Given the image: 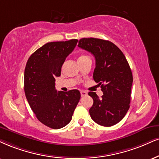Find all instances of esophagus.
Returning <instances> with one entry per match:
<instances>
[{"mask_svg": "<svg viewBox=\"0 0 159 159\" xmlns=\"http://www.w3.org/2000/svg\"><path fill=\"white\" fill-rule=\"evenodd\" d=\"M80 93H81V96L82 97H85V96H86L88 94V93L85 91H80Z\"/></svg>", "mask_w": 159, "mask_h": 159, "instance_id": "34e87169", "label": "esophagus"}]
</instances>
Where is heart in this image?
<instances>
[{"instance_id": "heart-1", "label": "heart", "mask_w": 159, "mask_h": 159, "mask_svg": "<svg viewBox=\"0 0 159 159\" xmlns=\"http://www.w3.org/2000/svg\"><path fill=\"white\" fill-rule=\"evenodd\" d=\"M86 56H85V55H82V56H80V57H79V59H81V58H83V57H85Z\"/></svg>"}]
</instances>
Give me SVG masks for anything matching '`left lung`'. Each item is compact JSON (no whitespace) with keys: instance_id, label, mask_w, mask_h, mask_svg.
Returning a JSON list of instances; mask_svg holds the SVG:
<instances>
[{"instance_id":"obj_1","label":"left lung","mask_w":159,"mask_h":159,"mask_svg":"<svg viewBox=\"0 0 159 159\" xmlns=\"http://www.w3.org/2000/svg\"><path fill=\"white\" fill-rule=\"evenodd\" d=\"M78 46L94 56L93 80L103 92L102 98L95 92L89 93L93 99L89 110L91 119L102 126H113L124 118L130 107L133 84L130 66L122 52L111 41L82 38Z\"/></svg>"}]
</instances>
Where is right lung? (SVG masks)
Here are the masks:
<instances>
[{"label": "right lung", "instance_id": "obj_1", "mask_svg": "<svg viewBox=\"0 0 159 159\" xmlns=\"http://www.w3.org/2000/svg\"><path fill=\"white\" fill-rule=\"evenodd\" d=\"M77 41L47 43L33 53L25 66V97L38 120L50 128H62L70 122L81 97L76 89H55V77L60 76L62 64Z\"/></svg>", "mask_w": 159, "mask_h": 159}]
</instances>
